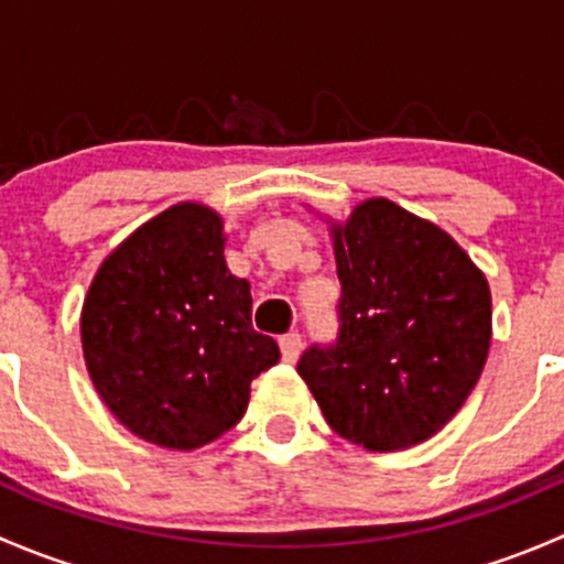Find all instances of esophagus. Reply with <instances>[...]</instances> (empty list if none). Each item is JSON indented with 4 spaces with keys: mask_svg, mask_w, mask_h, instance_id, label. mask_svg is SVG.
Wrapping results in <instances>:
<instances>
[{
    "mask_svg": "<svg viewBox=\"0 0 564 564\" xmlns=\"http://www.w3.org/2000/svg\"><path fill=\"white\" fill-rule=\"evenodd\" d=\"M300 349H303V338H300V333H286V335H283V338H281V357H283V362H297Z\"/></svg>",
    "mask_w": 564,
    "mask_h": 564,
    "instance_id": "obj_1",
    "label": "esophagus"
}]
</instances>
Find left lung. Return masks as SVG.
Segmentation results:
<instances>
[{
  "label": "left lung",
  "instance_id": "left-lung-1",
  "mask_svg": "<svg viewBox=\"0 0 564 564\" xmlns=\"http://www.w3.org/2000/svg\"><path fill=\"white\" fill-rule=\"evenodd\" d=\"M338 338L297 373L329 429L373 453L403 451L451 423L491 346V289L447 231L388 198L333 226Z\"/></svg>",
  "mask_w": 564,
  "mask_h": 564
}]
</instances>
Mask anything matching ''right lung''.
I'll return each instance as SVG.
<instances>
[{"instance_id":"add662e5","label":"right lung","mask_w":564,"mask_h":564,"mask_svg":"<svg viewBox=\"0 0 564 564\" xmlns=\"http://www.w3.org/2000/svg\"><path fill=\"white\" fill-rule=\"evenodd\" d=\"M224 242L215 209L174 204L108 253L84 300L95 390L152 445L218 440L246 414L250 382L281 360L250 324V283L229 272Z\"/></svg>"}]
</instances>
